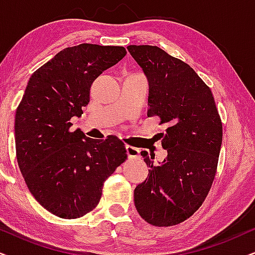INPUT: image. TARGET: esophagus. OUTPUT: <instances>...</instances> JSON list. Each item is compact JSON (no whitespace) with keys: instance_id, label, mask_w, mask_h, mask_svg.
<instances>
[{"instance_id":"1","label":"esophagus","mask_w":255,"mask_h":255,"mask_svg":"<svg viewBox=\"0 0 255 255\" xmlns=\"http://www.w3.org/2000/svg\"><path fill=\"white\" fill-rule=\"evenodd\" d=\"M126 153H127V156L129 159H135V157L138 156L140 151H138L137 148L131 147V146H126Z\"/></svg>"}]
</instances>
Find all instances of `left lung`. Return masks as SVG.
I'll list each match as a JSON object with an SVG mask.
<instances>
[{
	"label": "left lung",
	"instance_id": "8db88e82",
	"mask_svg": "<svg viewBox=\"0 0 255 255\" xmlns=\"http://www.w3.org/2000/svg\"><path fill=\"white\" fill-rule=\"evenodd\" d=\"M149 83L147 115L166 125L160 133L167 150L162 162L141 151L149 167L147 179L134 189L141 218L153 226L185 221L205 201L222 142V124L209 87L191 66L156 46H128Z\"/></svg>",
	"mask_w": 255,
	"mask_h": 255
}]
</instances>
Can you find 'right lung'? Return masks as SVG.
<instances>
[{
  "label": "right lung",
  "mask_w": 255,
  "mask_h": 255,
  "mask_svg": "<svg viewBox=\"0 0 255 255\" xmlns=\"http://www.w3.org/2000/svg\"><path fill=\"white\" fill-rule=\"evenodd\" d=\"M127 51L82 43L66 48L29 79L15 115L20 170L35 200L62 219L81 218L100 202L106 179L127 159L125 143L70 130L83 114L92 83Z\"/></svg>",
  "instance_id": "right-lung-1"
}]
</instances>
